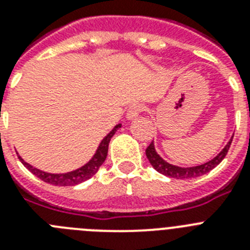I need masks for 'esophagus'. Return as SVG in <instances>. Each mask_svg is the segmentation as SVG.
Returning <instances> with one entry per match:
<instances>
[{
    "label": "esophagus",
    "instance_id": "34e87169",
    "mask_svg": "<svg viewBox=\"0 0 250 250\" xmlns=\"http://www.w3.org/2000/svg\"><path fill=\"white\" fill-rule=\"evenodd\" d=\"M143 111H144V106H143L142 104H131L129 108H127L126 117L129 119V120H133V119H135V117L139 116Z\"/></svg>",
    "mask_w": 250,
    "mask_h": 250
}]
</instances>
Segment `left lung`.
Returning a JSON list of instances; mask_svg holds the SVG:
<instances>
[{"label":"left lung","instance_id":"obj_1","mask_svg":"<svg viewBox=\"0 0 250 250\" xmlns=\"http://www.w3.org/2000/svg\"><path fill=\"white\" fill-rule=\"evenodd\" d=\"M234 136V135H232ZM231 139L228 142V144L224 146L223 150L219 153L215 158H212L211 161L206 162L204 164H200V166H195V167H178V166H173V164H169L168 162H166L161 155L158 154L155 151L154 143L151 142L149 144V146L146 148V154L148 161L150 162V164L153 166L157 172L164 174V176L170 177V178H177V180H188V178H195V177L204 176V174L208 173L211 169H214L217 164H220V162L223 161L225 155L228 154V150H229L230 146H231L232 142Z\"/></svg>","mask_w":250,"mask_h":250}]
</instances>
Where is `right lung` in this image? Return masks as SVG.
<instances>
[{
  "mask_svg": "<svg viewBox=\"0 0 250 250\" xmlns=\"http://www.w3.org/2000/svg\"><path fill=\"white\" fill-rule=\"evenodd\" d=\"M121 124H117L114 129L111 130L107 135L104 136L102 142L100 143L99 148L96 150L95 155H93L89 162H87L84 166H82L81 168L76 170H72V172H67V173H48V172H44V170H40L38 168H34L33 166H30L29 163L23 161L22 158L19 155V159H20L21 163L27 168V169L31 172L33 174H35L38 178H40L42 181L46 183H50V185H54V186H76L78 183L84 182L88 178L93 176V174L97 173L99 168L101 167L102 163L104 162L106 157H107V150H108V143H110L111 138L114 136V134L116 133L117 129H120Z\"/></svg>",
  "mask_w": 250,
  "mask_h": 250,
  "instance_id": "obj_1",
  "label": "right lung"
}]
</instances>
